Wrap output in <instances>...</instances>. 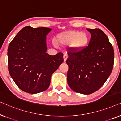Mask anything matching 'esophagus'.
Here are the masks:
<instances>
[{"label":"esophagus","instance_id":"1","mask_svg":"<svg viewBox=\"0 0 121 121\" xmlns=\"http://www.w3.org/2000/svg\"><path fill=\"white\" fill-rule=\"evenodd\" d=\"M64 61H65H65H66V60H67V58H68V56H67V55H66V54H64Z\"/></svg>","mask_w":121,"mask_h":121}]
</instances>
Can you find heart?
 Segmentation results:
<instances>
[{
    "label": "heart",
    "mask_w": 121,
    "mask_h": 121,
    "mask_svg": "<svg viewBox=\"0 0 121 121\" xmlns=\"http://www.w3.org/2000/svg\"><path fill=\"white\" fill-rule=\"evenodd\" d=\"M57 42L62 46L71 45L74 50L79 51L87 47L89 42V37L84 32L71 30L59 35Z\"/></svg>",
    "instance_id": "heart-1"
}]
</instances>
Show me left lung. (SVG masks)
I'll list each match as a JSON object with an SVG mask.
<instances>
[{"instance_id": "left-lung-1", "label": "left lung", "mask_w": 121, "mask_h": 121, "mask_svg": "<svg viewBox=\"0 0 121 121\" xmlns=\"http://www.w3.org/2000/svg\"><path fill=\"white\" fill-rule=\"evenodd\" d=\"M86 30L91 34L89 44L81 50H69L67 83L76 92L91 94L99 89L111 73L114 50L108 38L99 28Z\"/></svg>"}]
</instances>
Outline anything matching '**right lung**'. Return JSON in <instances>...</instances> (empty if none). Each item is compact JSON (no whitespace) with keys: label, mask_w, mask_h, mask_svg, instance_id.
<instances>
[{"label":"right lung","mask_w":121,"mask_h":121,"mask_svg":"<svg viewBox=\"0 0 121 121\" xmlns=\"http://www.w3.org/2000/svg\"><path fill=\"white\" fill-rule=\"evenodd\" d=\"M52 29L26 26L17 34L8 49V69L22 91L30 94L49 88L51 76L64 61L63 54H47L46 35Z\"/></svg>","instance_id":"obj_1"}]
</instances>
